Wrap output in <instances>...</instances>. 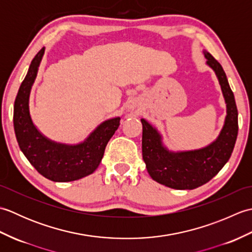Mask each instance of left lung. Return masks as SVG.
<instances>
[{
    "instance_id": "8db88e82",
    "label": "left lung",
    "mask_w": 252,
    "mask_h": 252,
    "mask_svg": "<svg viewBox=\"0 0 252 252\" xmlns=\"http://www.w3.org/2000/svg\"><path fill=\"white\" fill-rule=\"evenodd\" d=\"M203 54L217 74L226 103L225 121L217 140L196 151L173 153L163 146L160 133L141 119L142 153L148 173L154 181L174 189H194L216 176L231 157L238 134V111L226 74L210 53Z\"/></svg>"
}]
</instances>
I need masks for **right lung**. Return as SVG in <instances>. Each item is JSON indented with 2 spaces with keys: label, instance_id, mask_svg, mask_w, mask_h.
<instances>
[{
  "label": "right lung",
  "instance_id": "add662e5",
  "mask_svg": "<svg viewBox=\"0 0 252 252\" xmlns=\"http://www.w3.org/2000/svg\"><path fill=\"white\" fill-rule=\"evenodd\" d=\"M44 47L32 60L14 104V130L19 148L35 170L54 182H70L92 174L104 156L107 143L120 126V118L106 120L84 142L66 145L53 142L36 129L31 120L29 96Z\"/></svg>",
  "mask_w": 252,
  "mask_h": 252
}]
</instances>
